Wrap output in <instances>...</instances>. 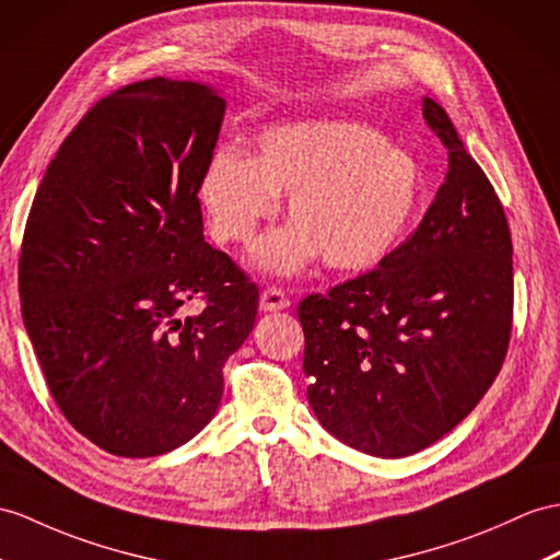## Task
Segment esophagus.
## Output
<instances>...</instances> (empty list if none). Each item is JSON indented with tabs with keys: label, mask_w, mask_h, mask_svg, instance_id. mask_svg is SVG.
I'll list each match as a JSON object with an SVG mask.
<instances>
[{
	"label": "esophagus",
	"mask_w": 560,
	"mask_h": 560,
	"mask_svg": "<svg viewBox=\"0 0 560 560\" xmlns=\"http://www.w3.org/2000/svg\"><path fill=\"white\" fill-rule=\"evenodd\" d=\"M258 304H261V311H282L290 306V299L280 288H266Z\"/></svg>",
	"instance_id": "obj_1"
}]
</instances>
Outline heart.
Listing matches in <instances>:
<instances>
[{"mask_svg": "<svg viewBox=\"0 0 560 560\" xmlns=\"http://www.w3.org/2000/svg\"><path fill=\"white\" fill-rule=\"evenodd\" d=\"M288 192L294 223L252 249V264L294 276L323 254L335 270H368L399 247L422 192L420 163L377 130L351 120H302L268 128L256 154L218 149L199 180L209 233L244 244Z\"/></svg>", "mask_w": 560, "mask_h": 560, "instance_id": "b5f03b06", "label": "heart"}]
</instances>
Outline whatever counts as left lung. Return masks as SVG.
Wrapping results in <instances>:
<instances>
[{
  "mask_svg": "<svg viewBox=\"0 0 560 560\" xmlns=\"http://www.w3.org/2000/svg\"><path fill=\"white\" fill-rule=\"evenodd\" d=\"M422 116L448 171L416 233L377 268L299 304L313 413L380 458L452 432L492 387L513 327L506 213L444 108L425 97Z\"/></svg>",
  "mask_w": 560,
  "mask_h": 560,
  "instance_id": "1",
  "label": "left lung"
}]
</instances>
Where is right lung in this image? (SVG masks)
<instances>
[{"instance_id": "add662e5", "label": "right lung", "mask_w": 560, "mask_h": 560, "mask_svg": "<svg viewBox=\"0 0 560 560\" xmlns=\"http://www.w3.org/2000/svg\"><path fill=\"white\" fill-rule=\"evenodd\" d=\"M225 100L149 78L100 100L51 159L25 223L19 292L54 401L104 452L168 454L215 416L258 288L203 242L199 180ZM205 308L185 317L182 306Z\"/></svg>"}]
</instances>
